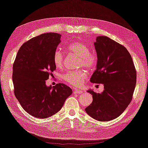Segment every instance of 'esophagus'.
<instances>
[{"label":"esophagus","instance_id":"1","mask_svg":"<svg viewBox=\"0 0 148 148\" xmlns=\"http://www.w3.org/2000/svg\"><path fill=\"white\" fill-rule=\"evenodd\" d=\"M82 91L80 90H74V94H82Z\"/></svg>","mask_w":148,"mask_h":148}]
</instances>
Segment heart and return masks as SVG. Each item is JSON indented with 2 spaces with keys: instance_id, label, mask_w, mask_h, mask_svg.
Here are the masks:
<instances>
[{
  "instance_id": "b5f03b06",
  "label": "heart",
  "mask_w": 148,
  "mask_h": 148,
  "mask_svg": "<svg viewBox=\"0 0 148 148\" xmlns=\"http://www.w3.org/2000/svg\"><path fill=\"white\" fill-rule=\"evenodd\" d=\"M66 49L70 52L76 54L80 57V67H84L90 71L95 69L98 64V56L95 52L89 51V48L85 44L80 42H74L68 45ZM63 53L60 50H56L53 56V62L57 68H61L64 65ZM87 72L84 70L68 71L63 74V80L70 85L79 86L83 84L87 78Z\"/></svg>"
}]
</instances>
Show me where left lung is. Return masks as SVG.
<instances>
[{"label": "left lung", "instance_id": "left-lung-1", "mask_svg": "<svg viewBox=\"0 0 148 148\" xmlns=\"http://www.w3.org/2000/svg\"><path fill=\"white\" fill-rule=\"evenodd\" d=\"M98 56L92 83L103 84L104 90H88L93 101L86 108L92 118L101 122L114 120L131 102L136 84V70L132 56L123 45L107 36H98L94 43Z\"/></svg>", "mask_w": 148, "mask_h": 148}]
</instances>
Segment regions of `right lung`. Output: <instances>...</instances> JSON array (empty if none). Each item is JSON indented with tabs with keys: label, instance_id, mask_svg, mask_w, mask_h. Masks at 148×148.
<instances>
[{
	"label": "right lung",
	"instance_id": "right-lung-1",
	"mask_svg": "<svg viewBox=\"0 0 148 148\" xmlns=\"http://www.w3.org/2000/svg\"><path fill=\"white\" fill-rule=\"evenodd\" d=\"M58 33H45L24 43L12 67L14 93L25 111L38 118L57 113L72 90L64 84L46 86V80L56 70L53 56L60 42Z\"/></svg>",
	"mask_w": 148,
	"mask_h": 148
}]
</instances>
